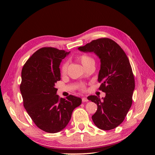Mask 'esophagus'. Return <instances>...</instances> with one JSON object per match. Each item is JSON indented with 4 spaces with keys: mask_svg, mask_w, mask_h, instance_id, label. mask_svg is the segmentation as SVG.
I'll return each instance as SVG.
<instances>
[{
    "mask_svg": "<svg viewBox=\"0 0 155 155\" xmlns=\"http://www.w3.org/2000/svg\"><path fill=\"white\" fill-rule=\"evenodd\" d=\"M82 101H83V102H87L88 100L87 99V97H83L82 98Z\"/></svg>",
    "mask_w": 155,
    "mask_h": 155,
    "instance_id": "esophagus-1",
    "label": "esophagus"
}]
</instances>
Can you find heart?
Instances as JSON below:
<instances>
[{
  "mask_svg": "<svg viewBox=\"0 0 155 155\" xmlns=\"http://www.w3.org/2000/svg\"><path fill=\"white\" fill-rule=\"evenodd\" d=\"M80 61L81 62L82 64H83L84 67H85V66H87L88 64H90L91 62H94V59L93 58L90 57V56L86 55V54L81 56ZM67 68H68V63L66 62H64V63L62 64V65L61 67V74H62V75L66 74V73H67Z\"/></svg>",
  "mask_w": 155,
  "mask_h": 155,
  "instance_id": "obj_1",
  "label": "heart"
}]
</instances>
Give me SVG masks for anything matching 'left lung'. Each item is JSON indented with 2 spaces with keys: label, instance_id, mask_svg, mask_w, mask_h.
I'll return each instance as SVG.
<instances>
[{
  "label": "left lung",
  "instance_id": "8db88e82",
  "mask_svg": "<svg viewBox=\"0 0 155 155\" xmlns=\"http://www.w3.org/2000/svg\"><path fill=\"white\" fill-rule=\"evenodd\" d=\"M84 52H94L99 58L98 81L100 90L106 93L101 99L95 95L87 98L97 105L92 119L102 130H111L124 120L132 105L134 78L129 60L117 42L109 38L94 40L78 48Z\"/></svg>",
  "mask_w": 155,
  "mask_h": 155
}]
</instances>
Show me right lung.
I'll return each mask as SVG.
<instances>
[{
    "label": "right lung",
    "mask_w": 155,
    "mask_h": 155,
    "mask_svg": "<svg viewBox=\"0 0 155 155\" xmlns=\"http://www.w3.org/2000/svg\"><path fill=\"white\" fill-rule=\"evenodd\" d=\"M70 52L52 47L40 48L25 64L20 86L23 104L41 130L56 133L67 127L72 111L81 105L79 97L59 98L55 83L61 80L60 64Z\"/></svg>",
    "instance_id": "right-lung-1"
}]
</instances>
